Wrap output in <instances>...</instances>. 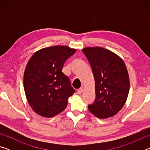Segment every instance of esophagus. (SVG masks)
<instances>
[{"instance_id":"obj_1","label":"esophagus","mask_w":150,"mask_h":150,"mask_svg":"<svg viewBox=\"0 0 150 150\" xmlns=\"http://www.w3.org/2000/svg\"><path fill=\"white\" fill-rule=\"evenodd\" d=\"M83 88L81 87L80 88H79V89L77 90V93L78 94H81L83 93Z\"/></svg>"}]
</instances>
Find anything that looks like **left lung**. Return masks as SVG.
Here are the masks:
<instances>
[{"label":"left lung","instance_id":"1","mask_svg":"<svg viewBox=\"0 0 150 150\" xmlns=\"http://www.w3.org/2000/svg\"><path fill=\"white\" fill-rule=\"evenodd\" d=\"M83 52L89 62L95 78L96 98L88 106L96 117L105 119L116 115L126 103L130 79L122 59L101 47H87Z\"/></svg>","mask_w":150,"mask_h":150}]
</instances>
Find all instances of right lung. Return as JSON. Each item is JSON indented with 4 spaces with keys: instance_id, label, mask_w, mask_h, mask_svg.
<instances>
[{
    "instance_id": "1",
    "label": "right lung",
    "mask_w": 150,
    "mask_h": 150,
    "mask_svg": "<svg viewBox=\"0 0 150 150\" xmlns=\"http://www.w3.org/2000/svg\"><path fill=\"white\" fill-rule=\"evenodd\" d=\"M75 52L66 45H54L42 48L30 57L24 73V88L28 103L38 115L52 118L65 109L75 89L62 69Z\"/></svg>"
}]
</instances>
